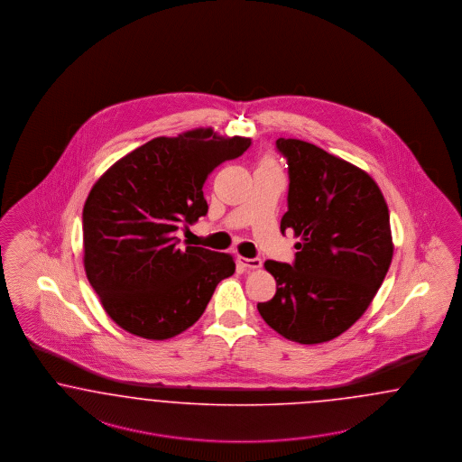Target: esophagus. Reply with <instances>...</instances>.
<instances>
[{
	"mask_svg": "<svg viewBox=\"0 0 462 462\" xmlns=\"http://www.w3.org/2000/svg\"><path fill=\"white\" fill-rule=\"evenodd\" d=\"M240 266H244L245 270H258L261 268V259L259 258H244V256H239Z\"/></svg>",
	"mask_w": 462,
	"mask_h": 462,
	"instance_id": "esophagus-1",
	"label": "esophagus"
}]
</instances>
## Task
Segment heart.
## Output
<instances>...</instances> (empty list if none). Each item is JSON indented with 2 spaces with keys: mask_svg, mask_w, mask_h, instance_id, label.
<instances>
[{
  "mask_svg": "<svg viewBox=\"0 0 462 462\" xmlns=\"http://www.w3.org/2000/svg\"><path fill=\"white\" fill-rule=\"evenodd\" d=\"M258 168H278L277 158L273 154H264L261 160H259Z\"/></svg>",
  "mask_w": 462,
  "mask_h": 462,
  "instance_id": "b5f03b06",
  "label": "heart"
}]
</instances>
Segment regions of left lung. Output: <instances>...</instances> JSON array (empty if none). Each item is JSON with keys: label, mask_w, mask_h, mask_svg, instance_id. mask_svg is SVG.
Instances as JSON below:
<instances>
[{"label": "left lung", "mask_w": 462, "mask_h": 462, "mask_svg": "<svg viewBox=\"0 0 462 462\" xmlns=\"http://www.w3.org/2000/svg\"><path fill=\"white\" fill-rule=\"evenodd\" d=\"M289 162V211L296 263L268 259L277 294L259 302L261 318L299 344L328 342L368 310L387 275L393 242L388 206L365 170L300 139L277 141Z\"/></svg>", "instance_id": "1"}]
</instances>
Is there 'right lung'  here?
<instances>
[{
    "mask_svg": "<svg viewBox=\"0 0 462 462\" xmlns=\"http://www.w3.org/2000/svg\"><path fill=\"white\" fill-rule=\"evenodd\" d=\"M249 146L211 127L187 130L151 139L96 180L82 213L84 268L120 328L148 340L185 332L234 275V256L179 247L175 232L208 213V175Z\"/></svg>",
    "mask_w": 462,
    "mask_h": 462,
    "instance_id": "1",
    "label": "right lung"
}]
</instances>
